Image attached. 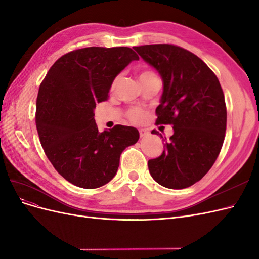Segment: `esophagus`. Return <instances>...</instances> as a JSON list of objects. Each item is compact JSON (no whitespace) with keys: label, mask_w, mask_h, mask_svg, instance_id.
Here are the masks:
<instances>
[{"label":"esophagus","mask_w":259,"mask_h":259,"mask_svg":"<svg viewBox=\"0 0 259 259\" xmlns=\"http://www.w3.org/2000/svg\"><path fill=\"white\" fill-rule=\"evenodd\" d=\"M149 135V132L147 130H139V136L140 137H146Z\"/></svg>","instance_id":"obj_1"}]
</instances>
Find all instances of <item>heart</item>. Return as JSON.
<instances>
[{"label":"heart","instance_id":"heart-1","mask_svg":"<svg viewBox=\"0 0 259 259\" xmlns=\"http://www.w3.org/2000/svg\"><path fill=\"white\" fill-rule=\"evenodd\" d=\"M152 74H154V73L152 71H150V70H145V71H143L142 73L139 74V80L140 79H144V77H146V76L152 75ZM119 80H120L119 76L115 77L114 81L112 82V85H111V91L115 90L117 83H119ZM127 116H128L130 121H132L133 123H140V122H143L146 119L147 113H146V111L143 110V109L132 108V109H130L128 112H127Z\"/></svg>","mask_w":259,"mask_h":259}]
</instances>
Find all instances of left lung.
Wrapping results in <instances>:
<instances>
[{
	"label": "left lung",
	"mask_w": 259,
	"mask_h": 259,
	"mask_svg": "<svg viewBox=\"0 0 259 259\" xmlns=\"http://www.w3.org/2000/svg\"><path fill=\"white\" fill-rule=\"evenodd\" d=\"M133 49L163 80L155 123L171 124L174 128V134L164 140L162 154L148 161L149 171L156 183L169 189L190 187L213 166L223 147L227 109L221 83L204 61L179 46ZM151 133L162 137L158 131Z\"/></svg>",
	"instance_id": "left-lung-1"
}]
</instances>
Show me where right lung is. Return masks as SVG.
<instances>
[{
    "mask_svg": "<svg viewBox=\"0 0 259 259\" xmlns=\"http://www.w3.org/2000/svg\"><path fill=\"white\" fill-rule=\"evenodd\" d=\"M138 55L130 48H85L61 56L36 99L35 123L44 152L69 183L95 189L115 176L120 156L137 143L135 127L98 132L94 109L109 97L115 76Z\"/></svg>",
    "mask_w": 259,
    "mask_h": 259,
    "instance_id": "1",
    "label": "right lung"
}]
</instances>
